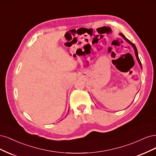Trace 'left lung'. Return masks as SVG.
Returning a JSON list of instances; mask_svg holds the SVG:
<instances>
[{"label":"left lung","mask_w":156,"mask_h":156,"mask_svg":"<svg viewBox=\"0 0 156 156\" xmlns=\"http://www.w3.org/2000/svg\"><path fill=\"white\" fill-rule=\"evenodd\" d=\"M120 36H121L129 44H131L132 46V47L133 48V50H134V52H135V56H136V58H137V62H138V63H139V65H140V68L142 69V65H141V63H140V59H139V56H138V52H137V48H136V47H135V45L133 44V43H132L131 41H129V40L124 35L122 34H120Z\"/></svg>","instance_id":"left-lung-1"}]
</instances>
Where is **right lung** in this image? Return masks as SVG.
Here are the masks:
<instances>
[{
  "label": "right lung",
  "instance_id": "1",
  "mask_svg": "<svg viewBox=\"0 0 156 156\" xmlns=\"http://www.w3.org/2000/svg\"><path fill=\"white\" fill-rule=\"evenodd\" d=\"M68 112H69V110H68Z\"/></svg>",
  "mask_w": 156,
  "mask_h": 156
}]
</instances>
